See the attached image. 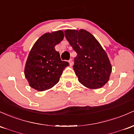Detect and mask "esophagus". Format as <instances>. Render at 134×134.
Segmentation results:
<instances>
[{
    "label": "esophagus",
    "mask_w": 134,
    "mask_h": 134,
    "mask_svg": "<svg viewBox=\"0 0 134 134\" xmlns=\"http://www.w3.org/2000/svg\"><path fill=\"white\" fill-rule=\"evenodd\" d=\"M68 62H69V63H70V66H72V65H73V61H72V59H70V60H69Z\"/></svg>",
    "instance_id": "1"
}]
</instances>
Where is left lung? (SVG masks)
<instances>
[{
	"instance_id": "1",
	"label": "left lung",
	"mask_w": 134,
	"mask_h": 134,
	"mask_svg": "<svg viewBox=\"0 0 134 134\" xmlns=\"http://www.w3.org/2000/svg\"><path fill=\"white\" fill-rule=\"evenodd\" d=\"M65 37L77 53L74 70L79 81L90 88H99L109 80L111 65L107 54L91 33L84 30H66Z\"/></svg>"
}]
</instances>
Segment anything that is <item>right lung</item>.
Here are the masks:
<instances>
[{
	"mask_svg": "<svg viewBox=\"0 0 134 134\" xmlns=\"http://www.w3.org/2000/svg\"><path fill=\"white\" fill-rule=\"evenodd\" d=\"M63 31L46 33L31 48L25 68V77L31 87L43 91L59 82L63 70L69 63L62 61L55 46L64 38Z\"/></svg>",
	"mask_w": 134,
	"mask_h": 134,
	"instance_id": "add662e5",
	"label": "right lung"
}]
</instances>
